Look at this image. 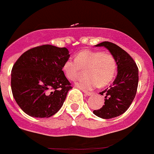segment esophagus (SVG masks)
<instances>
[{
  "instance_id": "esophagus-1",
  "label": "esophagus",
  "mask_w": 154,
  "mask_h": 154,
  "mask_svg": "<svg viewBox=\"0 0 154 154\" xmlns=\"http://www.w3.org/2000/svg\"><path fill=\"white\" fill-rule=\"evenodd\" d=\"M84 94H85L86 96H90L92 95H93V92H87V91H84Z\"/></svg>"
}]
</instances>
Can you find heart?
Segmentation results:
<instances>
[{"label":"heart","instance_id":"b5f03b06","mask_svg":"<svg viewBox=\"0 0 154 154\" xmlns=\"http://www.w3.org/2000/svg\"><path fill=\"white\" fill-rule=\"evenodd\" d=\"M117 69L115 57L101 51L83 50L75 56V62L68 60L62 65L64 75L70 81H75L81 71L85 70L86 78L80 80L77 86L83 90H91L97 86H106L114 79Z\"/></svg>","mask_w":154,"mask_h":154}]
</instances>
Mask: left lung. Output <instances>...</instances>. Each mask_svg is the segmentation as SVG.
Masks as SVG:
<instances>
[{"mask_svg": "<svg viewBox=\"0 0 154 154\" xmlns=\"http://www.w3.org/2000/svg\"><path fill=\"white\" fill-rule=\"evenodd\" d=\"M95 46L107 48L117 64V75L112 85L99 92L105 95V105L93 111L98 117L112 119L124 113L133 103L138 86L139 70L131 56L116 44L103 42Z\"/></svg>", "mask_w": 154, "mask_h": 154, "instance_id": "8db88e82", "label": "left lung"}]
</instances>
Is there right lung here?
Here are the masks:
<instances>
[{
    "label": "right lung",
    "mask_w": 154,
    "mask_h": 154,
    "mask_svg": "<svg viewBox=\"0 0 154 154\" xmlns=\"http://www.w3.org/2000/svg\"><path fill=\"white\" fill-rule=\"evenodd\" d=\"M69 57L66 48L44 45L28 50L17 59L11 70V90L25 113L48 118L60 109L72 89L62 72Z\"/></svg>",
    "instance_id": "obj_1"
}]
</instances>
